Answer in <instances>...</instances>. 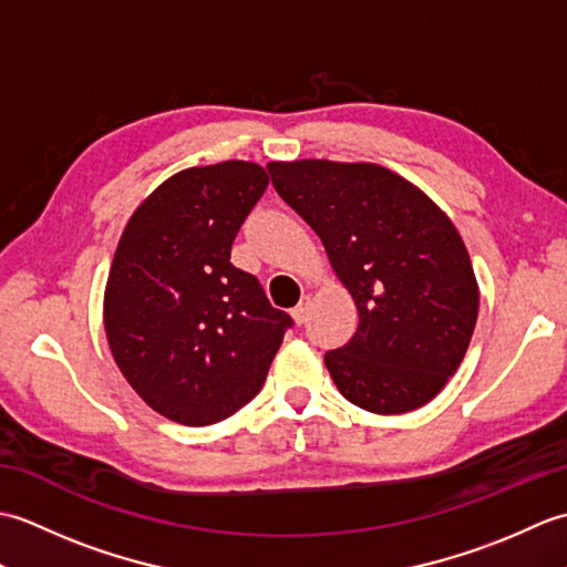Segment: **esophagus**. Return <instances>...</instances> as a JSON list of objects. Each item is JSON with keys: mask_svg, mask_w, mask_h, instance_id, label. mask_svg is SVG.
<instances>
[{"mask_svg": "<svg viewBox=\"0 0 567 567\" xmlns=\"http://www.w3.org/2000/svg\"><path fill=\"white\" fill-rule=\"evenodd\" d=\"M309 317V297H302V302H299L295 309H292V319L297 323H305Z\"/></svg>", "mask_w": 567, "mask_h": 567, "instance_id": "34e87169", "label": "esophagus"}]
</instances>
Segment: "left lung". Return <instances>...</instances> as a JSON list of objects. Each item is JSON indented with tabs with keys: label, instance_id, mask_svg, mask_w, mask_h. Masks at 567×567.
<instances>
[{
	"label": "left lung",
	"instance_id": "8db88e82",
	"mask_svg": "<svg viewBox=\"0 0 567 567\" xmlns=\"http://www.w3.org/2000/svg\"><path fill=\"white\" fill-rule=\"evenodd\" d=\"M268 171L358 307L353 339L323 355L336 388L372 414L431 402L463 363L480 309L449 214L378 163L272 161Z\"/></svg>",
	"mask_w": 567,
	"mask_h": 567
}]
</instances>
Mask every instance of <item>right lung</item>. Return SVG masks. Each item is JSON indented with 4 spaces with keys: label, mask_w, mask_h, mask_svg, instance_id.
<instances>
[{
    "label": "right lung",
    "mask_w": 567,
    "mask_h": 567,
    "mask_svg": "<svg viewBox=\"0 0 567 567\" xmlns=\"http://www.w3.org/2000/svg\"><path fill=\"white\" fill-rule=\"evenodd\" d=\"M270 177L250 161L185 167L128 216L104 287L118 370L153 412L183 426L231 416L262 388L292 319L231 244Z\"/></svg>",
    "instance_id": "right-lung-1"
}]
</instances>
